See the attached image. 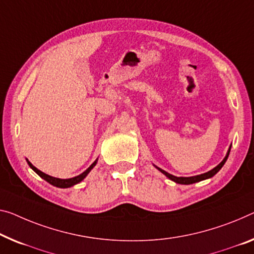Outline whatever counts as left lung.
I'll return each instance as SVG.
<instances>
[{
	"label": "left lung",
	"instance_id": "8db88e82",
	"mask_svg": "<svg viewBox=\"0 0 254 254\" xmlns=\"http://www.w3.org/2000/svg\"><path fill=\"white\" fill-rule=\"evenodd\" d=\"M229 152H231V149L228 150V153H227V155H226V157H225V159L222 160V161H221V162L219 163V165H218L216 168H213L212 170H210V171H208V173H205V174L197 175V176H193V177H176V176H174V175H170V174H168L167 171H165V170L160 169V168H158V169H159L160 171H161V173H162L163 175H166V176H167L168 178L171 179V181L176 182L177 184L190 185V184H193V183L201 182V181H203V179H206V178H210V177L214 176V175H216V174L218 173V171H219V170L221 169V167L225 165L226 160H227L228 155H229Z\"/></svg>",
	"mask_w": 254,
	"mask_h": 254
}]
</instances>
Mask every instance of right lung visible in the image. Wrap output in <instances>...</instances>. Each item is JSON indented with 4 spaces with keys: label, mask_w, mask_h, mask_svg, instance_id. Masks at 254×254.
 <instances>
[{
    "label": "right lung",
    "mask_w": 254,
    "mask_h": 254,
    "mask_svg": "<svg viewBox=\"0 0 254 254\" xmlns=\"http://www.w3.org/2000/svg\"><path fill=\"white\" fill-rule=\"evenodd\" d=\"M96 161H97V160H96ZM96 161L93 162L92 165L89 166V167L87 168V169L84 171L83 174L79 175V176H76V177L69 178V179H60V178H56V177L49 176V175H46V174H44V173H42L41 170H38L37 168L34 167L29 161H28V165H29V167L32 168V169L35 171V173H36V174L38 175V176L42 177L43 179H45V181L48 182V183H50L51 185L57 186V187H60V189H67V187H71V186L76 185V184H78V183H80L81 181H83V179L87 176V174L89 173V171H91V170L93 169V167H94V166L96 165Z\"/></svg>",
    "instance_id": "add662e5"
}]
</instances>
